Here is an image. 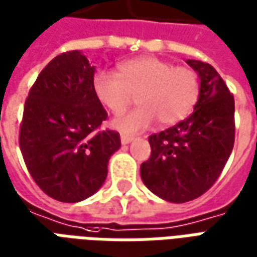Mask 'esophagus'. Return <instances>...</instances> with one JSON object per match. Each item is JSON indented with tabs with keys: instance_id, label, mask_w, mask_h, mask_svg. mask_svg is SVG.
<instances>
[{
	"instance_id": "1",
	"label": "esophagus",
	"mask_w": 257,
	"mask_h": 257,
	"mask_svg": "<svg viewBox=\"0 0 257 257\" xmlns=\"http://www.w3.org/2000/svg\"><path fill=\"white\" fill-rule=\"evenodd\" d=\"M132 140H134V136H131V135H125V134L121 135V143H122V145H129Z\"/></svg>"
}]
</instances>
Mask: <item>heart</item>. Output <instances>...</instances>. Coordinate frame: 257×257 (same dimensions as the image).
<instances>
[{
    "label": "heart",
    "mask_w": 257,
    "mask_h": 257,
    "mask_svg": "<svg viewBox=\"0 0 257 257\" xmlns=\"http://www.w3.org/2000/svg\"><path fill=\"white\" fill-rule=\"evenodd\" d=\"M96 100L111 114H121L138 95L140 107L117 117L112 126L123 134L150 128L158 119L164 126L183 121L199 97V79L189 67H175L154 56L131 59L118 74L101 70L92 81Z\"/></svg>",
    "instance_id": "obj_1"
}]
</instances>
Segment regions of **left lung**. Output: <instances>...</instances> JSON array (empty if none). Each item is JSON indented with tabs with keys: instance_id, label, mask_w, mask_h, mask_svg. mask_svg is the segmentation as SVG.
Instances as JSON below:
<instances>
[{
	"instance_id": "1",
	"label": "left lung",
	"mask_w": 257,
	"mask_h": 257,
	"mask_svg": "<svg viewBox=\"0 0 257 257\" xmlns=\"http://www.w3.org/2000/svg\"><path fill=\"white\" fill-rule=\"evenodd\" d=\"M199 77V97L191 115L151 135V156L140 167L146 187L182 204L209 190L234 147V97L210 64L186 60Z\"/></svg>"
}]
</instances>
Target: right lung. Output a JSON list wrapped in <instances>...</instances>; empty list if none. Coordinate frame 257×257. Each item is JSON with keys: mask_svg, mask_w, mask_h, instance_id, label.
I'll return each mask as SVG.
<instances>
[{"mask_svg": "<svg viewBox=\"0 0 257 257\" xmlns=\"http://www.w3.org/2000/svg\"><path fill=\"white\" fill-rule=\"evenodd\" d=\"M95 66L81 51L52 59L26 100L19 146L38 187L53 199L79 202L100 189L110 157L121 147L115 131H97L107 112L92 88Z\"/></svg>", "mask_w": 257, "mask_h": 257, "instance_id": "1", "label": "right lung"}]
</instances>
